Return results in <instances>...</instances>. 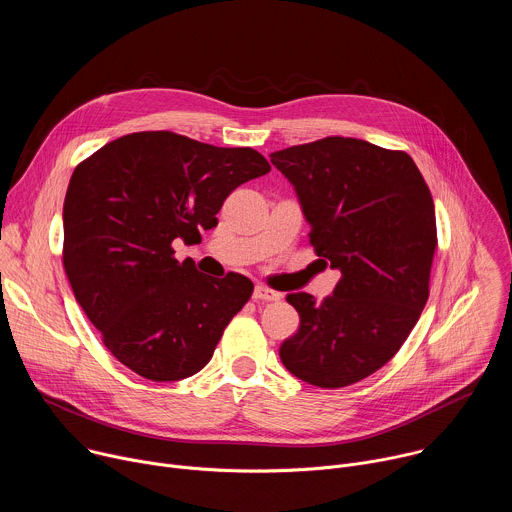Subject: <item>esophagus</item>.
<instances>
[{"mask_svg": "<svg viewBox=\"0 0 512 512\" xmlns=\"http://www.w3.org/2000/svg\"><path fill=\"white\" fill-rule=\"evenodd\" d=\"M253 300L255 302H275V300H279V294H277V291L265 287V285H255Z\"/></svg>", "mask_w": 512, "mask_h": 512, "instance_id": "34e87169", "label": "esophagus"}]
</instances>
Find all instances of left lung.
<instances>
[{
	"instance_id": "8db88e82",
	"label": "left lung",
	"mask_w": 512,
	"mask_h": 512,
	"mask_svg": "<svg viewBox=\"0 0 512 512\" xmlns=\"http://www.w3.org/2000/svg\"><path fill=\"white\" fill-rule=\"evenodd\" d=\"M294 186L318 257L342 273L322 304L289 294L298 332L279 356L302 381L338 389L379 371L417 324L429 296L435 210L405 152L324 137L271 154Z\"/></svg>"
}]
</instances>
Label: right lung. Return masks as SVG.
I'll return each mask as SVG.
<instances>
[{
    "instance_id": "1",
    "label": "right lung",
    "mask_w": 512,
    "mask_h": 512,
    "mask_svg": "<svg viewBox=\"0 0 512 512\" xmlns=\"http://www.w3.org/2000/svg\"><path fill=\"white\" fill-rule=\"evenodd\" d=\"M271 166L251 148H216L172 131L109 141L68 182L64 271L105 346L156 383L206 367L227 324L249 302L245 275L206 277L174 259L196 243L241 184Z\"/></svg>"
}]
</instances>
